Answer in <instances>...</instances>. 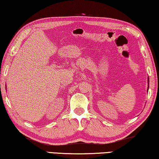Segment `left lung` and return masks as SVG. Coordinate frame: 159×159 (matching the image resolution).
Segmentation results:
<instances>
[{
    "instance_id": "8db88e82",
    "label": "left lung",
    "mask_w": 159,
    "mask_h": 159,
    "mask_svg": "<svg viewBox=\"0 0 159 159\" xmlns=\"http://www.w3.org/2000/svg\"><path fill=\"white\" fill-rule=\"evenodd\" d=\"M149 77H148V85H149ZM148 90H149V86H148V88H147V91H148Z\"/></svg>"
}]
</instances>
